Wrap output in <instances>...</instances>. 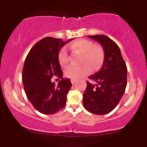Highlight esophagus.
<instances>
[{
  "instance_id": "1",
  "label": "esophagus",
  "mask_w": 147,
  "mask_h": 147,
  "mask_svg": "<svg viewBox=\"0 0 147 147\" xmlns=\"http://www.w3.org/2000/svg\"><path fill=\"white\" fill-rule=\"evenodd\" d=\"M76 82V80H75V79H71V83L72 84H74Z\"/></svg>"
}]
</instances>
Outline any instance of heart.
Here are the masks:
<instances>
[{"mask_svg": "<svg viewBox=\"0 0 147 147\" xmlns=\"http://www.w3.org/2000/svg\"><path fill=\"white\" fill-rule=\"evenodd\" d=\"M70 49L74 52H80L83 55L82 65H68L65 70V75L72 79H78L84 76L88 75L93 70H97L101 68L104 61V52L99 45H95L92 41L86 39H80L74 42L70 45ZM58 59L61 65H64L69 61L68 50L63 47L59 50Z\"/></svg>", "mask_w": 147, "mask_h": 147, "instance_id": "heart-1", "label": "heart"}]
</instances>
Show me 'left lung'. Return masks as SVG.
Segmentation results:
<instances>
[{
	"mask_svg": "<svg viewBox=\"0 0 147 147\" xmlns=\"http://www.w3.org/2000/svg\"><path fill=\"white\" fill-rule=\"evenodd\" d=\"M97 41L104 51V61L99 72L88 77L83 95V105L95 115H105L117 106L125 91L127 68L121 51L115 42L104 35L88 36Z\"/></svg>",
	"mask_w": 147,
	"mask_h": 147,
	"instance_id": "8db88e82",
	"label": "left lung"
}]
</instances>
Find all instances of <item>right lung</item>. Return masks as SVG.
Returning a JSON list of instances; mask_svg holds the SVG:
<instances>
[{"instance_id":"1","label":"right lung","mask_w":147,"mask_h":147,"mask_svg":"<svg viewBox=\"0 0 147 147\" xmlns=\"http://www.w3.org/2000/svg\"><path fill=\"white\" fill-rule=\"evenodd\" d=\"M70 41L45 37L34 45L25 59L22 74L25 92L35 109L43 114L56 113L65 106L72 86L70 79H61L56 86L51 78L63 77L58 55Z\"/></svg>"}]
</instances>
